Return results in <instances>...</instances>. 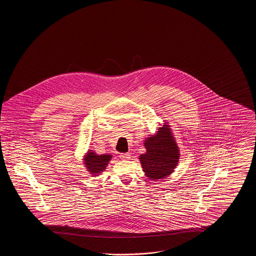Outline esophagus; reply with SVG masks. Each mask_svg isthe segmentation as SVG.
Listing matches in <instances>:
<instances>
[{
    "label": "esophagus",
    "mask_w": 256,
    "mask_h": 256,
    "mask_svg": "<svg viewBox=\"0 0 256 256\" xmlns=\"http://www.w3.org/2000/svg\"><path fill=\"white\" fill-rule=\"evenodd\" d=\"M120 158L124 160H128V159L130 158V154H121Z\"/></svg>",
    "instance_id": "34e87169"
}]
</instances>
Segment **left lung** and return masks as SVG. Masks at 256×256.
<instances>
[{
	"label": "left lung",
	"instance_id": "obj_1",
	"mask_svg": "<svg viewBox=\"0 0 256 256\" xmlns=\"http://www.w3.org/2000/svg\"><path fill=\"white\" fill-rule=\"evenodd\" d=\"M158 132L148 137L145 154L139 156L143 170L150 180H158L174 172L180 159V148L172 134L170 126L164 122Z\"/></svg>",
	"mask_w": 256,
	"mask_h": 256
}]
</instances>
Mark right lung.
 Listing matches in <instances>:
<instances>
[{
    "instance_id": "1",
    "label": "right lung",
    "mask_w": 256,
    "mask_h": 256,
    "mask_svg": "<svg viewBox=\"0 0 256 256\" xmlns=\"http://www.w3.org/2000/svg\"><path fill=\"white\" fill-rule=\"evenodd\" d=\"M111 154H97L92 150H88L84 156V165L87 170L92 176H98L100 172L106 170L110 159Z\"/></svg>"
}]
</instances>
